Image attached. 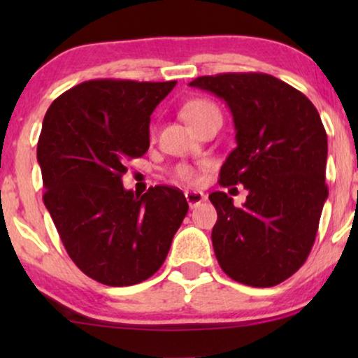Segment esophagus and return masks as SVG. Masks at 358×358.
I'll list each match as a JSON object with an SVG mask.
<instances>
[{
    "instance_id": "34e87169",
    "label": "esophagus",
    "mask_w": 358,
    "mask_h": 358,
    "mask_svg": "<svg viewBox=\"0 0 358 358\" xmlns=\"http://www.w3.org/2000/svg\"><path fill=\"white\" fill-rule=\"evenodd\" d=\"M185 200H187L190 208H194V207H197L200 202H203L205 194L199 192V190H185Z\"/></svg>"
}]
</instances>
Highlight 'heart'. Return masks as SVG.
<instances>
[{
	"label": "heart",
	"mask_w": 358,
	"mask_h": 358,
	"mask_svg": "<svg viewBox=\"0 0 358 358\" xmlns=\"http://www.w3.org/2000/svg\"><path fill=\"white\" fill-rule=\"evenodd\" d=\"M182 115L184 119L189 122V125L195 127L205 119H210V117H220V110L213 102L205 99H194L190 101L189 104H185L182 109ZM174 174L176 178L184 180V182H194V180L197 179V173H195L190 166L185 164L179 166V168L174 171Z\"/></svg>",
	"instance_id": "heart-1"
}]
</instances>
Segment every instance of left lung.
I'll use <instances>...</instances> for the list:
<instances>
[{"label": "left lung", "instance_id": "8db88e82", "mask_svg": "<svg viewBox=\"0 0 358 358\" xmlns=\"http://www.w3.org/2000/svg\"><path fill=\"white\" fill-rule=\"evenodd\" d=\"M189 86L231 110L236 148L220 184L249 192L243 207L224 192L208 195L218 213L212 243L220 267L244 285H278L305 264L329 194L321 117L303 92L266 73L200 76Z\"/></svg>", "mask_w": 358, "mask_h": 358}]
</instances>
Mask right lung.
<instances>
[{
  "label": "right lung",
  "mask_w": 358,
  "mask_h": 358,
  "mask_svg": "<svg viewBox=\"0 0 358 358\" xmlns=\"http://www.w3.org/2000/svg\"><path fill=\"white\" fill-rule=\"evenodd\" d=\"M176 81H85L43 117L37 161L43 203L71 261L109 287H129L163 266L189 203L179 189L125 190L127 159L150 148V115Z\"/></svg>",
  "instance_id": "add662e5"
}]
</instances>
